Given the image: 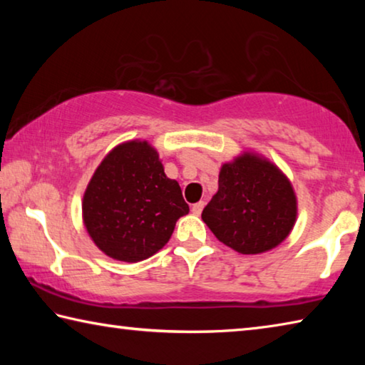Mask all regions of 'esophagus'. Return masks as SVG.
I'll list each match as a JSON object with an SVG mask.
<instances>
[{
    "instance_id": "obj_1",
    "label": "esophagus",
    "mask_w": 365,
    "mask_h": 365,
    "mask_svg": "<svg viewBox=\"0 0 365 365\" xmlns=\"http://www.w3.org/2000/svg\"><path fill=\"white\" fill-rule=\"evenodd\" d=\"M202 207H205V202H202V201L195 202V205L191 206V212H193L195 215H200L202 212Z\"/></svg>"
}]
</instances>
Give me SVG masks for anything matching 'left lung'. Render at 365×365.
<instances>
[{"label":"left lung","instance_id":"obj_1","mask_svg":"<svg viewBox=\"0 0 365 365\" xmlns=\"http://www.w3.org/2000/svg\"><path fill=\"white\" fill-rule=\"evenodd\" d=\"M215 238L242 255H261L285 242L298 217L289 178L267 158L243 151L224 163L219 190L201 214Z\"/></svg>","mask_w":365,"mask_h":365}]
</instances>
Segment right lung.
I'll use <instances>...</instances> for the list:
<instances>
[{
  "label": "right lung",
  "mask_w": 365,
  "mask_h": 365,
  "mask_svg": "<svg viewBox=\"0 0 365 365\" xmlns=\"http://www.w3.org/2000/svg\"><path fill=\"white\" fill-rule=\"evenodd\" d=\"M190 207L180 185L164 172L156 148L130 140L113 148L90 178L82 219L104 255L140 262L169 242L177 220Z\"/></svg>",
  "instance_id": "add662e5"
}]
</instances>
